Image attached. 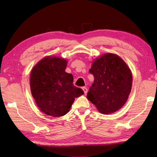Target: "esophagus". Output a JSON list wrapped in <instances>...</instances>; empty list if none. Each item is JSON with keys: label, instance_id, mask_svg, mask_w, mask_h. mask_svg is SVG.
<instances>
[{"label": "esophagus", "instance_id": "esophagus-1", "mask_svg": "<svg viewBox=\"0 0 157 157\" xmlns=\"http://www.w3.org/2000/svg\"><path fill=\"white\" fill-rule=\"evenodd\" d=\"M82 90H83V91H84L85 94H87V92H88V89L87 88H86V87H82Z\"/></svg>", "mask_w": 157, "mask_h": 157}]
</instances>
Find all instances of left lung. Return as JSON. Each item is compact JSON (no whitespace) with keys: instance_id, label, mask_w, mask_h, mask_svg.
Instances as JSON below:
<instances>
[{"instance_id":"left-lung-1","label":"left lung","mask_w":157,"mask_h":157,"mask_svg":"<svg viewBox=\"0 0 157 157\" xmlns=\"http://www.w3.org/2000/svg\"><path fill=\"white\" fill-rule=\"evenodd\" d=\"M90 73L94 81L87 98L102 114L117 111L131 92L132 75L128 65L119 55L105 53L92 61Z\"/></svg>"}]
</instances>
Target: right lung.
I'll return each mask as SVG.
<instances>
[{"instance_id": "1", "label": "right lung", "mask_w": 157, "mask_h": 157, "mask_svg": "<svg viewBox=\"0 0 157 157\" xmlns=\"http://www.w3.org/2000/svg\"><path fill=\"white\" fill-rule=\"evenodd\" d=\"M66 59L46 56L39 61L30 73V90L36 105L44 114L59 117L67 113L75 98L84 94L73 86V77L65 72Z\"/></svg>"}]
</instances>
